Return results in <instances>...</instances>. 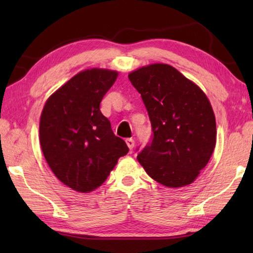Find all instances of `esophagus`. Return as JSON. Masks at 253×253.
Returning <instances> with one entry per match:
<instances>
[{"label": "esophagus", "instance_id": "34e87169", "mask_svg": "<svg viewBox=\"0 0 253 253\" xmlns=\"http://www.w3.org/2000/svg\"><path fill=\"white\" fill-rule=\"evenodd\" d=\"M126 143H127L128 148H129L130 150H132V148L135 147V140H133L132 138H127L126 139Z\"/></svg>", "mask_w": 253, "mask_h": 253}]
</instances>
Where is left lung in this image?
<instances>
[{
	"label": "left lung",
	"mask_w": 253,
	"mask_h": 253,
	"mask_svg": "<svg viewBox=\"0 0 253 253\" xmlns=\"http://www.w3.org/2000/svg\"><path fill=\"white\" fill-rule=\"evenodd\" d=\"M128 78L141 94L153 131L139 163L163 186L190 185L216 143L215 116L206 93L168 64L143 66Z\"/></svg>",
	"instance_id": "left-lung-1"
}]
</instances>
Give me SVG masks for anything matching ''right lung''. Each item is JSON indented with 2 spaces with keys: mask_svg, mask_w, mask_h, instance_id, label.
<instances>
[{
  "mask_svg": "<svg viewBox=\"0 0 253 253\" xmlns=\"http://www.w3.org/2000/svg\"><path fill=\"white\" fill-rule=\"evenodd\" d=\"M117 76L110 69H85L56 90L42 110V152L57 179L75 191L100 187L118 159L129 151L100 111Z\"/></svg>",
  "mask_w": 253,
  "mask_h": 253,
  "instance_id": "1",
  "label": "right lung"
}]
</instances>
